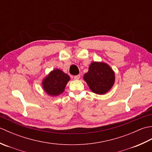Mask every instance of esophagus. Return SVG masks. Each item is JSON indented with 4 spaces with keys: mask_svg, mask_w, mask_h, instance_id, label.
Segmentation results:
<instances>
[{
    "mask_svg": "<svg viewBox=\"0 0 152 152\" xmlns=\"http://www.w3.org/2000/svg\"><path fill=\"white\" fill-rule=\"evenodd\" d=\"M80 78V75H76L74 76V80H79Z\"/></svg>",
    "mask_w": 152,
    "mask_h": 152,
    "instance_id": "esophagus-1",
    "label": "esophagus"
}]
</instances>
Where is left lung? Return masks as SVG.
Returning a JSON list of instances; mask_svg holds the SVG:
<instances>
[{
    "label": "left lung",
    "mask_w": 152,
    "mask_h": 152,
    "mask_svg": "<svg viewBox=\"0 0 152 152\" xmlns=\"http://www.w3.org/2000/svg\"><path fill=\"white\" fill-rule=\"evenodd\" d=\"M84 80L89 88L96 94H104L114 85V71L107 64L93 62L90 64L89 71L84 74Z\"/></svg>",
    "instance_id": "1"
}]
</instances>
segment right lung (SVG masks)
Returning <instances> with one entry per match:
<instances>
[{
  "label": "right lung",
  "instance_id": "add662e5",
  "mask_svg": "<svg viewBox=\"0 0 152 152\" xmlns=\"http://www.w3.org/2000/svg\"><path fill=\"white\" fill-rule=\"evenodd\" d=\"M70 77L62 70H53L43 81V88L48 95L57 96L62 93Z\"/></svg>",
  "mask_w": 152,
  "mask_h": 152
}]
</instances>
